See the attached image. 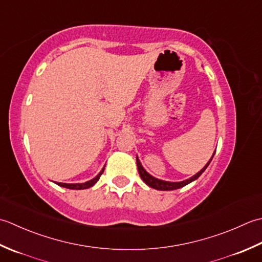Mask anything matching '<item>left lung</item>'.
<instances>
[{"label":"left lung","instance_id":"obj_1","mask_svg":"<svg viewBox=\"0 0 262 262\" xmlns=\"http://www.w3.org/2000/svg\"><path fill=\"white\" fill-rule=\"evenodd\" d=\"M215 152H216V150H215ZM215 152L212 154V156H211V158H210V161L208 162V163L205 165V167H204V168H202L201 170H199V172L196 173L195 175L191 176L190 179H188V180H184V181H181V182H169V181H163V180H159V179L154 178L152 175L149 174V173L147 172V170H146L145 168H143V166L141 165L140 161H139V158H138V156H137V166H138V172H139V174H140V178L142 179L143 182H145L147 185H149V186H150V188H152V189L161 190V191L176 190V189L183 188V186H185L186 184H189V183H191V182H193L194 180L198 179L199 176H200L202 173L205 172L206 168L208 167V165L210 164L211 159H212V157H213V155H215Z\"/></svg>","mask_w":262,"mask_h":262}]
</instances>
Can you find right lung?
I'll return each mask as SVG.
<instances>
[{
    "label": "right lung",
    "mask_w": 262,
    "mask_h": 262,
    "mask_svg": "<svg viewBox=\"0 0 262 262\" xmlns=\"http://www.w3.org/2000/svg\"><path fill=\"white\" fill-rule=\"evenodd\" d=\"M104 169H105V166H104L103 168H101V170L98 173V175H96L94 179H92L90 181H87V182H84V183H61V182H56V184L60 185V186H63V188L71 189V190H83V189H88V188H90V186H93L96 182H97V181H98L99 178H100V175L103 174Z\"/></svg>",
    "instance_id": "right-lung-1"
}]
</instances>
